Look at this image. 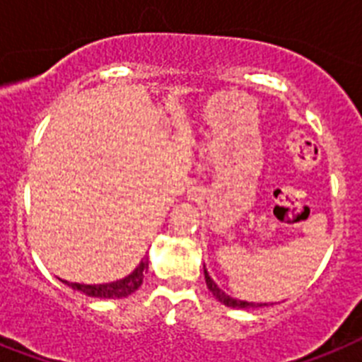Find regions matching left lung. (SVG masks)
<instances>
[{
  "instance_id": "obj_1",
  "label": "left lung",
  "mask_w": 362,
  "mask_h": 362,
  "mask_svg": "<svg viewBox=\"0 0 362 362\" xmlns=\"http://www.w3.org/2000/svg\"><path fill=\"white\" fill-rule=\"evenodd\" d=\"M204 278H206V285H208V289L211 291L215 298L218 300L221 303L228 305V308H235V309H250V308H265L269 303H256V302H245V300H238V298H232V296H228L223 289H218V285L215 284L214 279L209 278L208 270L204 267ZM272 305V303H270Z\"/></svg>"
}]
</instances>
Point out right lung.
Wrapping results in <instances>:
<instances>
[{"label": "right lung", "mask_w": 362, "mask_h": 362, "mask_svg": "<svg viewBox=\"0 0 362 362\" xmlns=\"http://www.w3.org/2000/svg\"><path fill=\"white\" fill-rule=\"evenodd\" d=\"M148 269V257H144L139 261V265L130 272L127 278L117 279V281H110V284H99V285H84V284H69L73 291H81L86 296H93V298H124L134 291L139 289V285L144 284V276Z\"/></svg>", "instance_id": "add662e5"}]
</instances>
